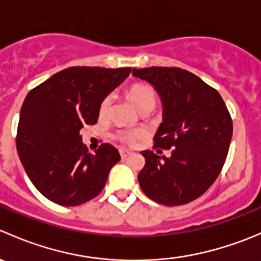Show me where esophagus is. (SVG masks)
Returning <instances> with one entry per match:
<instances>
[{
  "label": "esophagus",
  "mask_w": 261,
  "mask_h": 261,
  "mask_svg": "<svg viewBox=\"0 0 261 261\" xmlns=\"http://www.w3.org/2000/svg\"><path fill=\"white\" fill-rule=\"evenodd\" d=\"M120 155H121V158H122V159H125V158H127L128 155H131V151H130V150L125 149V147H121Z\"/></svg>",
  "instance_id": "1"
}]
</instances>
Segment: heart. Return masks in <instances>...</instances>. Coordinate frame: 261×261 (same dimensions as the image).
I'll return each instance as SVG.
<instances>
[{"label": "heart", "mask_w": 261, "mask_h": 261, "mask_svg": "<svg viewBox=\"0 0 261 261\" xmlns=\"http://www.w3.org/2000/svg\"><path fill=\"white\" fill-rule=\"evenodd\" d=\"M127 96L133 101V103L138 107L139 111L146 106H155V102H156V93H155L154 88L150 84L143 83V82H136V83L131 84L127 88ZM111 105L112 96L107 94L99 102V117L105 118L109 116L110 111H111ZM140 138L141 134L139 131H120V133L116 134V139L122 144H126V145H135L136 141Z\"/></svg>", "instance_id": "heart-1"}]
</instances>
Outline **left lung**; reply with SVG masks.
Segmentation results:
<instances>
[{
    "instance_id": "1",
    "label": "left lung",
    "mask_w": 261,
    "mask_h": 261,
    "mask_svg": "<svg viewBox=\"0 0 261 261\" xmlns=\"http://www.w3.org/2000/svg\"><path fill=\"white\" fill-rule=\"evenodd\" d=\"M133 74L154 86L163 102V122L154 149L172 150L170 158L144 150L139 173L144 193L164 206H180L201 197L215 183L226 162L232 118L215 88L186 69L134 68Z\"/></svg>"
}]
</instances>
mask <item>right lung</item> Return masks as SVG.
<instances>
[{
  "mask_svg": "<svg viewBox=\"0 0 261 261\" xmlns=\"http://www.w3.org/2000/svg\"><path fill=\"white\" fill-rule=\"evenodd\" d=\"M131 68L70 67L31 89L17 126V154L39 192L60 206H80L98 196L121 159L111 144L89 154L80 130L94 125L98 106Z\"/></svg>",
  "mask_w": 261,
  "mask_h": 261,
  "instance_id": "right-lung-1",
  "label": "right lung"
}]
</instances>
